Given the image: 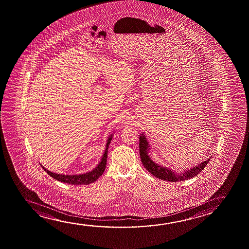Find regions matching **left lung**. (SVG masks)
Listing matches in <instances>:
<instances>
[{
    "label": "left lung",
    "mask_w": 249,
    "mask_h": 249,
    "mask_svg": "<svg viewBox=\"0 0 249 249\" xmlns=\"http://www.w3.org/2000/svg\"><path fill=\"white\" fill-rule=\"evenodd\" d=\"M139 148H140L141 160H142L144 167L147 169V171L154 177H156L159 179H161V180L169 181V182H178V181H184V180L195 178L200 172H202V170L206 167V165L210 160V159H207V160L201 162L199 165L193 167L189 171H185L181 173H177L170 168H166L161 165H158L151 160V158L148 155L149 144L146 138V136L143 134H141L140 137H139Z\"/></svg>",
    "instance_id": "left-lung-1"
}]
</instances>
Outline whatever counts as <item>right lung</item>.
<instances>
[{"mask_svg":"<svg viewBox=\"0 0 249 249\" xmlns=\"http://www.w3.org/2000/svg\"><path fill=\"white\" fill-rule=\"evenodd\" d=\"M112 138V135H111L107 139V142L106 145L105 152H104V154L102 156L101 162L91 172H87V173H84V174H79V175H60V174L50 172L49 170H47L44 166H42V165H41V166L49 175L51 176L53 178H54L55 180L65 182V183L72 184V185H82V184L88 185L91 182H95L105 171L106 165H107V149H108L109 144L111 142Z\"/></svg>","mask_w":249,"mask_h":249,"instance_id":"1","label":"right lung"}]
</instances>
